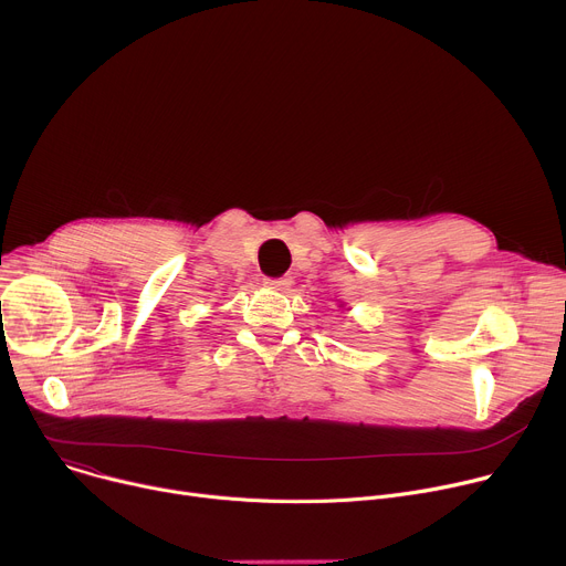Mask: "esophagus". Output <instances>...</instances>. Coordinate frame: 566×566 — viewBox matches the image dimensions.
Here are the masks:
<instances>
[{"label": "esophagus", "mask_w": 566, "mask_h": 566, "mask_svg": "<svg viewBox=\"0 0 566 566\" xmlns=\"http://www.w3.org/2000/svg\"><path fill=\"white\" fill-rule=\"evenodd\" d=\"M291 284H293V280H291V277L264 280V286H269V289H273V291H286V289H291Z\"/></svg>", "instance_id": "esophagus-1"}]
</instances>
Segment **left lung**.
Instances as JSON below:
<instances>
[{"instance_id":"obj_1","label":"left lung","mask_w":566,"mask_h":566,"mask_svg":"<svg viewBox=\"0 0 566 566\" xmlns=\"http://www.w3.org/2000/svg\"><path fill=\"white\" fill-rule=\"evenodd\" d=\"M339 306H342V304H339Z\"/></svg>"}]
</instances>
